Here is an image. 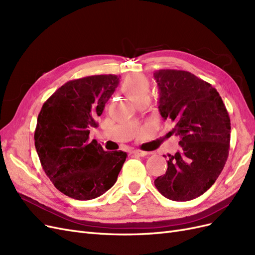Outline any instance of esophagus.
I'll return each instance as SVG.
<instances>
[{
  "label": "esophagus",
  "mask_w": 255,
  "mask_h": 255,
  "mask_svg": "<svg viewBox=\"0 0 255 255\" xmlns=\"http://www.w3.org/2000/svg\"><path fill=\"white\" fill-rule=\"evenodd\" d=\"M132 153L135 154V155H139V156H145L146 154H148L146 152L141 151V150H134V151H132Z\"/></svg>",
  "instance_id": "esophagus-1"
}]
</instances>
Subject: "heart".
<instances>
[{
    "instance_id": "b5f03b06",
    "label": "heart",
    "mask_w": 255,
    "mask_h": 255,
    "mask_svg": "<svg viewBox=\"0 0 255 255\" xmlns=\"http://www.w3.org/2000/svg\"><path fill=\"white\" fill-rule=\"evenodd\" d=\"M122 90L136 104L150 100V83L140 74L128 75L122 83Z\"/></svg>"
}]
</instances>
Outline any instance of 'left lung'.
Wrapping results in <instances>:
<instances>
[{
  "instance_id": "obj_1",
  "label": "left lung",
  "mask_w": 255,
  "mask_h": 255,
  "mask_svg": "<svg viewBox=\"0 0 255 255\" xmlns=\"http://www.w3.org/2000/svg\"><path fill=\"white\" fill-rule=\"evenodd\" d=\"M159 91L158 111L180 137V149L169 154L164 175L154 181L157 190L173 201L203 195L218 179L229 155L231 121L222 99L211 84L182 70L153 74Z\"/></svg>"
}]
</instances>
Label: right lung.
Returning <instances> with one entry per match:
<instances>
[{
    "mask_svg": "<svg viewBox=\"0 0 255 255\" xmlns=\"http://www.w3.org/2000/svg\"><path fill=\"white\" fill-rule=\"evenodd\" d=\"M120 76L92 75L69 81L44 102L38 115L35 146L43 170L60 192L75 200H91L114 186L128 154L107 152L89 141L119 85Z\"/></svg>",
    "mask_w": 255,
    "mask_h": 255,
    "instance_id": "right-lung-1",
    "label": "right lung"
}]
</instances>
